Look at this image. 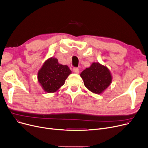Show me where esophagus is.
<instances>
[{
	"label": "esophagus",
	"instance_id": "1",
	"mask_svg": "<svg viewBox=\"0 0 148 148\" xmlns=\"http://www.w3.org/2000/svg\"><path fill=\"white\" fill-rule=\"evenodd\" d=\"M73 72L74 73H77V74H78L79 73V69L78 68H77V67H74V68H73Z\"/></svg>",
	"mask_w": 148,
	"mask_h": 148
}]
</instances>
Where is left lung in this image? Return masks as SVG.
<instances>
[{"label":"left lung","mask_w":148,"mask_h":148,"mask_svg":"<svg viewBox=\"0 0 148 148\" xmlns=\"http://www.w3.org/2000/svg\"><path fill=\"white\" fill-rule=\"evenodd\" d=\"M80 76L84 84L89 90L100 94L112 83V76L108 69L99 63H93L83 71Z\"/></svg>","instance_id":"1"}]
</instances>
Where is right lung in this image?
<instances>
[{"label":"right lung","mask_w":148,"mask_h":148,"mask_svg":"<svg viewBox=\"0 0 148 148\" xmlns=\"http://www.w3.org/2000/svg\"><path fill=\"white\" fill-rule=\"evenodd\" d=\"M71 73L68 66L59 64L57 59L51 58L45 61L39 71L38 79L45 92H54L63 86Z\"/></svg>","instance_id":"1"}]
</instances>
